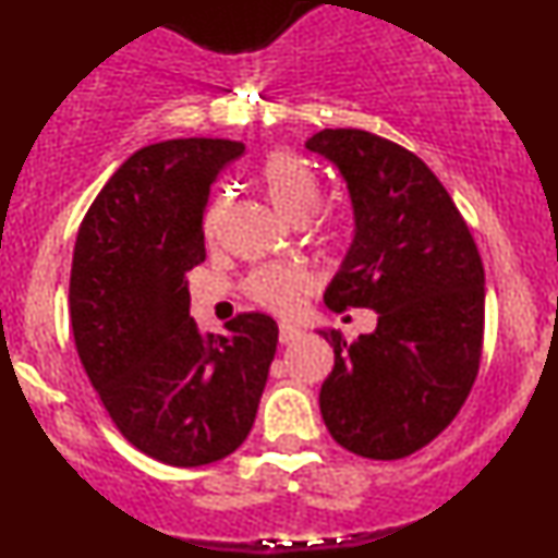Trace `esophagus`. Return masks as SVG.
Returning a JSON list of instances; mask_svg holds the SVG:
<instances>
[{"mask_svg": "<svg viewBox=\"0 0 558 558\" xmlns=\"http://www.w3.org/2000/svg\"><path fill=\"white\" fill-rule=\"evenodd\" d=\"M301 336H304V330L296 328V325L280 323V343H293V341H299Z\"/></svg>", "mask_w": 558, "mask_h": 558, "instance_id": "1", "label": "esophagus"}]
</instances>
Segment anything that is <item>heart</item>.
<instances>
[{"mask_svg": "<svg viewBox=\"0 0 558 558\" xmlns=\"http://www.w3.org/2000/svg\"><path fill=\"white\" fill-rule=\"evenodd\" d=\"M262 185H265L267 198L272 202V207L280 215L288 217L291 222H304L306 217L315 213L323 196V183L306 159H301L291 151H272L270 157L262 165ZM226 213V198H215L213 207L207 213V233L213 235L217 226H220V217ZM323 235L328 241H341L345 235V226L341 217H328L323 222ZM248 296L257 304L267 306L272 312H293L304 301L306 293L312 291V278L310 272L301 270V267H288V265H272L262 267V270L252 272L246 283Z\"/></svg>", "mask_w": 558, "mask_h": 558, "instance_id": "1", "label": "heart"}]
</instances>
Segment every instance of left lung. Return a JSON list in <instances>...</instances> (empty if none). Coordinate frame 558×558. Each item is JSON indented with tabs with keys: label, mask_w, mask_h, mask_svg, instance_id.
I'll return each mask as SVG.
<instances>
[{
	"label": "left lung",
	"mask_w": 558,
	"mask_h": 558,
	"mask_svg": "<svg viewBox=\"0 0 558 558\" xmlns=\"http://www.w3.org/2000/svg\"><path fill=\"white\" fill-rule=\"evenodd\" d=\"M306 149L341 170L354 207V241L325 304L377 312L354 343L319 330L336 354L319 412L356 457L403 459L451 425L477 377L483 259L444 183L409 149L356 128H325Z\"/></svg>",
	"instance_id": "left-lung-1"
}]
</instances>
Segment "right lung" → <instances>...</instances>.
Wrapping results in <instances>:
<instances>
[{"mask_svg": "<svg viewBox=\"0 0 558 558\" xmlns=\"http://www.w3.org/2000/svg\"><path fill=\"white\" fill-rule=\"evenodd\" d=\"M241 141L172 138L114 170L83 217L70 270V323L88 380L118 430L172 466L233 453L257 417L278 345L259 312L228 336L198 332L185 272L202 265L204 207Z\"/></svg>", "mask_w": 558, "mask_h": 558, "instance_id": "right-lung-1", "label": "right lung"}]
</instances>
